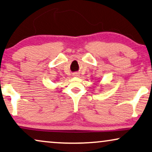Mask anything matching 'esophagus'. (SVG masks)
Instances as JSON below:
<instances>
[{"label": "esophagus", "mask_w": 152, "mask_h": 152, "mask_svg": "<svg viewBox=\"0 0 152 152\" xmlns=\"http://www.w3.org/2000/svg\"><path fill=\"white\" fill-rule=\"evenodd\" d=\"M73 76H76V77H77V76H79V75H78V73H74V74H73Z\"/></svg>", "instance_id": "1"}]
</instances>
